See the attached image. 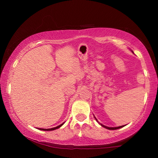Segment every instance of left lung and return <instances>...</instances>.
Wrapping results in <instances>:
<instances>
[{"label": "left lung", "instance_id": "1", "mask_svg": "<svg viewBox=\"0 0 158 158\" xmlns=\"http://www.w3.org/2000/svg\"><path fill=\"white\" fill-rule=\"evenodd\" d=\"M95 117V116H94ZM95 118L96 119V118L95 117ZM96 121H97V119H96ZM102 126V127H105V128H106V129H108V130H117V129H119V128H121V127H123L124 126V125H123V126H119V127H106V126H105V125H103L102 124H100Z\"/></svg>", "mask_w": 158, "mask_h": 158}]
</instances>
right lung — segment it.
Returning <instances> with one entry per match:
<instances>
[{
	"instance_id": "obj_1",
	"label": "right lung",
	"mask_w": 158,
	"mask_h": 158,
	"mask_svg": "<svg viewBox=\"0 0 158 158\" xmlns=\"http://www.w3.org/2000/svg\"><path fill=\"white\" fill-rule=\"evenodd\" d=\"M64 123L61 124L60 125H58L57 127H53V128H49V129H43V128H39V130H44V131H52V130H54L56 129H58V128H59L60 127L62 126Z\"/></svg>"
}]
</instances>
